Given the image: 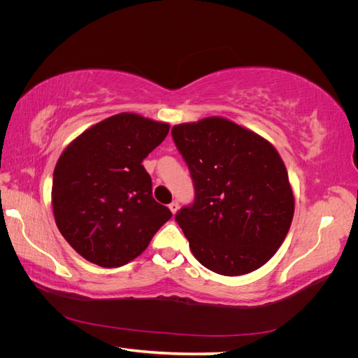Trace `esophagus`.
<instances>
[{"label": "esophagus", "mask_w": 358, "mask_h": 358, "mask_svg": "<svg viewBox=\"0 0 358 358\" xmlns=\"http://www.w3.org/2000/svg\"><path fill=\"white\" fill-rule=\"evenodd\" d=\"M169 209L171 210L173 215H175V213L178 212V209H179V201H178V200H173V201L169 204Z\"/></svg>", "instance_id": "esophagus-1"}]
</instances>
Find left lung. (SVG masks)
I'll return each mask as SVG.
<instances>
[{
	"label": "left lung",
	"instance_id": "8db88e82",
	"mask_svg": "<svg viewBox=\"0 0 358 358\" xmlns=\"http://www.w3.org/2000/svg\"><path fill=\"white\" fill-rule=\"evenodd\" d=\"M196 199L176 213L192 255L215 273L239 276L264 266L294 215L288 173L275 146L229 119L171 128Z\"/></svg>",
	"mask_w": 358,
	"mask_h": 358
}]
</instances>
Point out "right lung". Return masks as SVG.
Returning <instances> with one entry per match:
<instances>
[{
    "label": "right lung",
    "mask_w": 358,
    "mask_h": 358,
    "mask_svg": "<svg viewBox=\"0 0 358 358\" xmlns=\"http://www.w3.org/2000/svg\"><path fill=\"white\" fill-rule=\"evenodd\" d=\"M169 129L166 122L117 113L64 149L53 171V216L85 259L109 268L124 266L171 218L152 197V179L142 164Z\"/></svg>",
    "instance_id": "right-lung-1"
}]
</instances>
